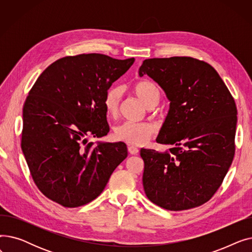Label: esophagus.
<instances>
[{
  "instance_id": "esophagus-1",
  "label": "esophagus",
  "mask_w": 252,
  "mask_h": 252,
  "mask_svg": "<svg viewBox=\"0 0 252 252\" xmlns=\"http://www.w3.org/2000/svg\"><path fill=\"white\" fill-rule=\"evenodd\" d=\"M127 150H128V153L131 154V155H136V154H138V152H139V149H138L137 147L130 146V145L127 147Z\"/></svg>"
}]
</instances>
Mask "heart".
Listing matches in <instances>:
<instances>
[{"label": "heart", "mask_w": 252, "mask_h": 252, "mask_svg": "<svg viewBox=\"0 0 252 252\" xmlns=\"http://www.w3.org/2000/svg\"><path fill=\"white\" fill-rule=\"evenodd\" d=\"M134 94L147 106L154 107L160 100V91L149 79H141L133 86ZM122 101V90L118 87H110L105 93L104 108L111 117H116ZM156 133V126L152 123L125 122L114 128V138L131 145H143Z\"/></svg>", "instance_id": "1"}]
</instances>
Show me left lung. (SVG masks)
Segmentation results:
<instances>
[{"label": "left lung", "instance_id": "obj_1", "mask_svg": "<svg viewBox=\"0 0 252 252\" xmlns=\"http://www.w3.org/2000/svg\"><path fill=\"white\" fill-rule=\"evenodd\" d=\"M139 74L153 78L170 101L156 139L169 145L168 152H140L145 194L167 210L200 206L220 187L233 161L235 100L213 66L196 58L146 59Z\"/></svg>", "mask_w": 252, "mask_h": 252}]
</instances>
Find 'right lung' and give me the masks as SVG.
<instances>
[{
	"mask_svg": "<svg viewBox=\"0 0 252 252\" xmlns=\"http://www.w3.org/2000/svg\"><path fill=\"white\" fill-rule=\"evenodd\" d=\"M135 58L79 54L43 71L23 106L21 149L38 190L64 207L85 205L102 193L127 156L126 145L87 144L109 131L104 96Z\"/></svg>",
	"mask_w": 252,
	"mask_h": 252,
	"instance_id": "1",
	"label": "right lung"
}]
</instances>
